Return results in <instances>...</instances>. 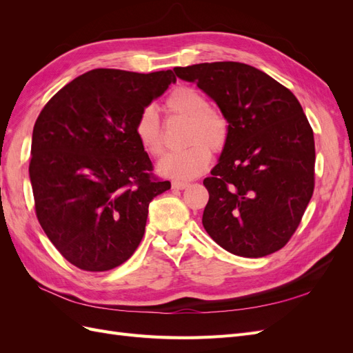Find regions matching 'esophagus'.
Segmentation results:
<instances>
[{"label": "esophagus", "instance_id": "esophagus-1", "mask_svg": "<svg viewBox=\"0 0 353 353\" xmlns=\"http://www.w3.org/2000/svg\"><path fill=\"white\" fill-rule=\"evenodd\" d=\"M190 184L187 183V181H178V179H175V181H172V188L174 190H184V188H187Z\"/></svg>", "mask_w": 353, "mask_h": 353}]
</instances>
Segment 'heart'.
<instances>
[{"label":"heart","mask_w":353,"mask_h":353,"mask_svg":"<svg viewBox=\"0 0 353 353\" xmlns=\"http://www.w3.org/2000/svg\"><path fill=\"white\" fill-rule=\"evenodd\" d=\"M168 113L188 121L187 144L181 152L166 154L157 163V170L165 176L190 179L206 169L210 150L221 152L230 135V123L221 110L210 108L208 97L191 87H176L165 101ZM135 135L140 145L150 156H160L165 150L162 126L153 105H147L135 121Z\"/></svg>","instance_id":"heart-1"}]
</instances>
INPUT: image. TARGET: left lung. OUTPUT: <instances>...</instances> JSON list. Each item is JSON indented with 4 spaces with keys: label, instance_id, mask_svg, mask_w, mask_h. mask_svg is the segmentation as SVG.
<instances>
[{
    "label": "left lung",
    "instance_id": "8db88e82",
    "mask_svg": "<svg viewBox=\"0 0 353 353\" xmlns=\"http://www.w3.org/2000/svg\"><path fill=\"white\" fill-rule=\"evenodd\" d=\"M196 82L230 123L218 165L203 184V227L222 249L262 258L287 244L315 185V141L301 103L270 74L239 61L174 69Z\"/></svg>",
    "mask_w": 353,
    "mask_h": 353
}]
</instances>
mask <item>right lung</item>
<instances>
[{
    "mask_svg": "<svg viewBox=\"0 0 353 353\" xmlns=\"http://www.w3.org/2000/svg\"><path fill=\"white\" fill-rule=\"evenodd\" d=\"M175 81L172 70L94 69L41 110L29 163L37 218L77 268L103 272L130 259L148 205L170 188L153 175L135 121Z\"/></svg>",
    "mask_w": 353,
    "mask_h": 353,
    "instance_id": "obj_1",
    "label": "right lung"
}]
</instances>
